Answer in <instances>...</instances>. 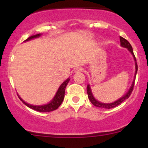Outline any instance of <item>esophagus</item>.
I'll use <instances>...</instances> for the list:
<instances>
[{
    "instance_id": "obj_1",
    "label": "esophagus",
    "mask_w": 148,
    "mask_h": 148,
    "mask_svg": "<svg viewBox=\"0 0 148 148\" xmlns=\"http://www.w3.org/2000/svg\"><path fill=\"white\" fill-rule=\"evenodd\" d=\"M83 71H84V69L81 68V67H78V68L76 69L75 72H76V73H80V72H82Z\"/></svg>"
}]
</instances>
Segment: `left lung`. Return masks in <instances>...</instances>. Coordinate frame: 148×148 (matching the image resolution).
<instances>
[{"mask_svg": "<svg viewBox=\"0 0 148 148\" xmlns=\"http://www.w3.org/2000/svg\"><path fill=\"white\" fill-rule=\"evenodd\" d=\"M120 45L121 47H124V48H126L130 51V52L132 54L133 56V58L134 59V61H135V74H134V81L132 82V86H130V89L128 90V91L125 93V95L123 97L120 98V99H117L116 101H113L112 103H102L101 101H99L98 100H97L95 97L93 96L92 92L90 86L89 84L87 86V93H88V99H90V101H91V103H92L94 106H95L97 107H99V108H106V109H110V108H114V107L118 106L119 104H120L122 102H123L125 100H126L127 99H128L130 97V96L132 94V91H133L134 89V82H135V79H136V73L137 71H138V66H137V63H136V60L135 56H134V52H133V49H132V47L131 46L130 43L127 41V40H125V38L123 37H120Z\"/></svg>", "mask_w": 148, "mask_h": 148, "instance_id": "1", "label": "left lung"}]
</instances>
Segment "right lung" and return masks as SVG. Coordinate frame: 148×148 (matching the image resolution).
Here are the masks:
<instances>
[{
	"label": "right lung",
	"instance_id": "add662e5",
	"mask_svg": "<svg viewBox=\"0 0 148 148\" xmlns=\"http://www.w3.org/2000/svg\"><path fill=\"white\" fill-rule=\"evenodd\" d=\"M41 35L42 34L40 33V34H37V35H33V36H30V37H28L27 40H25L24 42L30 41V40H33V39L35 38H38V37L41 36ZM69 80H70V79L68 78V79H66L65 81H64V82L60 85V87L58 88V90L56 92V93L54 97L53 98V99L51 100L48 103H47V104H44V105L30 104V103H26L25 101H23V100L21 98V97L18 95V94H17L18 97L20 99V100L24 103L25 106L29 107L30 108H32V109L35 110V111L42 112V113L53 111H54V110L57 109V108L60 106V104L62 103V101H63L64 97V92H65V88L66 86H67V84L69 83Z\"/></svg>",
	"mask_w": 148,
	"mask_h": 148
}]
</instances>
